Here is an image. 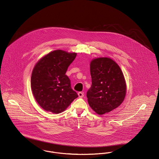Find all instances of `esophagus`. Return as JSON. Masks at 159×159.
<instances>
[{
    "instance_id": "obj_1",
    "label": "esophagus",
    "mask_w": 159,
    "mask_h": 159,
    "mask_svg": "<svg viewBox=\"0 0 159 159\" xmlns=\"http://www.w3.org/2000/svg\"><path fill=\"white\" fill-rule=\"evenodd\" d=\"M78 96H79V97H80V98H82L84 97V94H83V92H79V93H78Z\"/></svg>"
}]
</instances>
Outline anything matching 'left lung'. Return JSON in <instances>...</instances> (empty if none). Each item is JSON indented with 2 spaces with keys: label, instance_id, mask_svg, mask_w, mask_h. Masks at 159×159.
Segmentation results:
<instances>
[{
  "label": "left lung",
  "instance_id": "obj_1",
  "mask_svg": "<svg viewBox=\"0 0 159 159\" xmlns=\"http://www.w3.org/2000/svg\"><path fill=\"white\" fill-rule=\"evenodd\" d=\"M92 78L87 98L91 108L99 115L109 113L121 104L126 84L119 65L107 57L95 58L90 63Z\"/></svg>",
  "mask_w": 159,
  "mask_h": 159
}]
</instances>
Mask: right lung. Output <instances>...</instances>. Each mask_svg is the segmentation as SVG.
<instances>
[{"instance_id":"right-lung-1","label":"right lung","mask_w":159,"mask_h":159,"mask_svg":"<svg viewBox=\"0 0 159 159\" xmlns=\"http://www.w3.org/2000/svg\"><path fill=\"white\" fill-rule=\"evenodd\" d=\"M77 53L62 50L51 52L38 61L33 70L31 88L39 106L46 111H64L78 95L71 87L66 75L68 66Z\"/></svg>"}]
</instances>
